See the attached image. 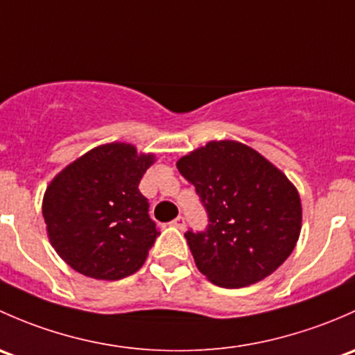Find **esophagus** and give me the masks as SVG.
<instances>
[{
    "instance_id": "34e87169",
    "label": "esophagus",
    "mask_w": 355,
    "mask_h": 355,
    "mask_svg": "<svg viewBox=\"0 0 355 355\" xmlns=\"http://www.w3.org/2000/svg\"><path fill=\"white\" fill-rule=\"evenodd\" d=\"M171 225H174V227L181 229V231H182V229L186 227V222H184V218H182V217H176L173 222H171Z\"/></svg>"
}]
</instances>
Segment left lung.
<instances>
[{"label": "left lung", "instance_id": "1", "mask_svg": "<svg viewBox=\"0 0 355 355\" xmlns=\"http://www.w3.org/2000/svg\"><path fill=\"white\" fill-rule=\"evenodd\" d=\"M176 166L208 214L207 231H188L184 237L211 284H257L291 257L301 234V198L261 153L236 140H214L182 155Z\"/></svg>", "mask_w": 355, "mask_h": 355}]
</instances>
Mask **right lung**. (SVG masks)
I'll return each mask as SVG.
<instances>
[{
	"label": "right lung",
	"instance_id": "right-lung-1",
	"mask_svg": "<svg viewBox=\"0 0 355 355\" xmlns=\"http://www.w3.org/2000/svg\"><path fill=\"white\" fill-rule=\"evenodd\" d=\"M155 162L131 144L98 145L54 176L42 200L47 237L85 277L119 280L141 268L159 236L138 189Z\"/></svg>",
	"mask_w": 355,
	"mask_h": 355
}]
</instances>
